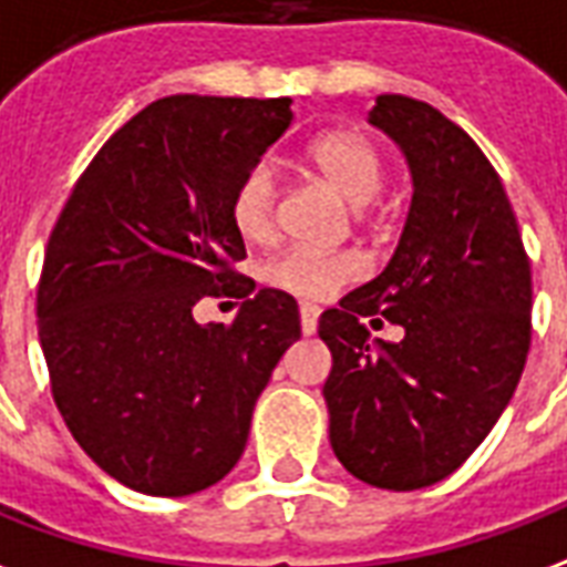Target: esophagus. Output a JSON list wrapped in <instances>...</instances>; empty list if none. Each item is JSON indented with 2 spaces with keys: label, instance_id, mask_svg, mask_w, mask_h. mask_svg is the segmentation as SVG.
<instances>
[{
  "label": "esophagus",
  "instance_id": "esophagus-1",
  "mask_svg": "<svg viewBox=\"0 0 567 567\" xmlns=\"http://www.w3.org/2000/svg\"><path fill=\"white\" fill-rule=\"evenodd\" d=\"M301 332L313 334L317 332V320H320V308H313V305H301Z\"/></svg>",
  "mask_w": 567,
  "mask_h": 567
}]
</instances>
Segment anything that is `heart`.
<instances>
[{"label": "heart", "instance_id": "obj_1", "mask_svg": "<svg viewBox=\"0 0 567 567\" xmlns=\"http://www.w3.org/2000/svg\"><path fill=\"white\" fill-rule=\"evenodd\" d=\"M305 165L341 196L350 208L365 210L383 187V156L378 144L359 130H329L317 135ZM233 223L244 241L266 244L278 233V184L268 165H254L233 193ZM359 271L353 256H326L313 250H287L266 266V280L299 299H326L338 284Z\"/></svg>", "mask_w": 567, "mask_h": 567}]
</instances>
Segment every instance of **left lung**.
<instances>
[{
	"label": "left lung",
	"mask_w": 567,
	"mask_h": 567,
	"mask_svg": "<svg viewBox=\"0 0 567 567\" xmlns=\"http://www.w3.org/2000/svg\"><path fill=\"white\" fill-rule=\"evenodd\" d=\"M369 123L411 168L395 254L320 317L332 353L329 441L353 477L411 493L447 474L514 399L532 344V268L502 177L465 130L408 96H378ZM403 329L369 339L377 313Z\"/></svg>",
	"instance_id": "left-lung-1"
}]
</instances>
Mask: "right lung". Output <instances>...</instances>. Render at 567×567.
I'll return each mask as SVG.
<instances>
[{
	"instance_id": "1",
	"label": "right lung",
	"mask_w": 567,
	"mask_h": 567,
	"mask_svg": "<svg viewBox=\"0 0 567 567\" xmlns=\"http://www.w3.org/2000/svg\"><path fill=\"white\" fill-rule=\"evenodd\" d=\"M292 99L168 96L120 126L74 184L39 284L53 402L86 456L181 498L241 458L256 399L301 338L299 305L235 275L233 193L292 123ZM245 299L198 324L202 295Z\"/></svg>"
}]
</instances>
